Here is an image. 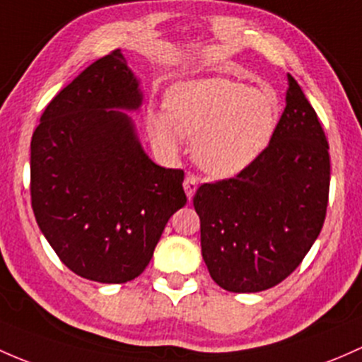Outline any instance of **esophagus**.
Here are the masks:
<instances>
[{"instance_id": "1", "label": "esophagus", "mask_w": 362, "mask_h": 362, "mask_svg": "<svg viewBox=\"0 0 362 362\" xmlns=\"http://www.w3.org/2000/svg\"><path fill=\"white\" fill-rule=\"evenodd\" d=\"M197 184H199V180H197V177H194V175H187L184 180V191L187 194V199L191 201L194 192H196L197 189Z\"/></svg>"}]
</instances>
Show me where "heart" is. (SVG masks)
Returning a JSON list of instances; mask_svg holds the SVG:
<instances>
[{"mask_svg":"<svg viewBox=\"0 0 362 362\" xmlns=\"http://www.w3.org/2000/svg\"><path fill=\"white\" fill-rule=\"evenodd\" d=\"M168 114L147 112L152 142L177 152L182 139L196 136L194 158L213 177H232L269 147L281 117L279 98L269 88H251L229 78L191 79L166 93Z\"/></svg>","mask_w":362,"mask_h":362,"instance_id":"obj_1","label":"heart"}]
</instances>
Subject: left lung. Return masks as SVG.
<instances>
[{"label":"left lung","mask_w":362,"mask_h":362,"mask_svg":"<svg viewBox=\"0 0 362 362\" xmlns=\"http://www.w3.org/2000/svg\"><path fill=\"white\" fill-rule=\"evenodd\" d=\"M328 149L317 114L288 74L286 107L267 149L235 177L201 185L192 199L203 260L220 288L269 290L302 264L325 223Z\"/></svg>","instance_id":"1"}]
</instances>
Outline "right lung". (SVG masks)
I'll list each match as a JSON object with an SVG mask.
<instances>
[{"label":"right lung","mask_w":362,"mask_h":362,"mask_svg":"<svg viewBox=\"0 0 362 362\" xmlns=\"http://www.w3.org/2000/svg\"><path fill=\"white\" fill-rule=\"evenodd\" d=\"M139 85L111 52L53 97L30 140L37 226L66 267L97 283L140 276L187 203L184 171L156 165L123 112L142 105Z\"/></svg>","instance_id":"1"}]
</instances>
